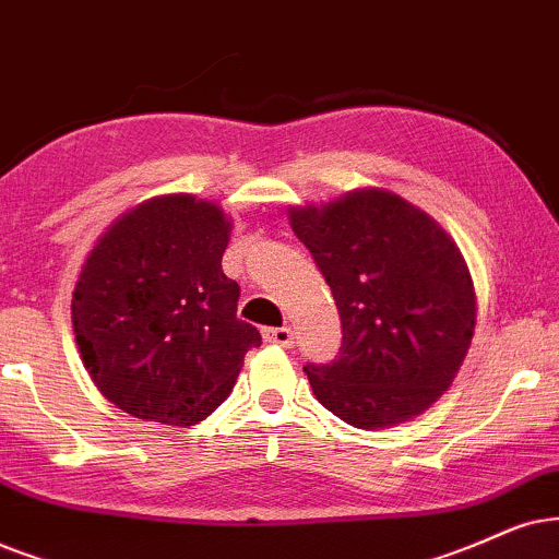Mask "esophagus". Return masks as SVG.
Here are the masks:
<instances>
[{
    "instance_id": "1",
    "label": "esophagus",
    "mask_w": 559,
    "mask_h": 559,
    "mask_svg": "<svg viewBox=\"0 0 559 559\" xmlns=\"http://www.w3.org/2000/svg\"><path fill=\"white\" fill-rule=\"evenodd\" d=\"M263 335H265L267 343L281 345V348H292V345H294V332L288 328H267Z\"/></svg>"
}]
</instances>
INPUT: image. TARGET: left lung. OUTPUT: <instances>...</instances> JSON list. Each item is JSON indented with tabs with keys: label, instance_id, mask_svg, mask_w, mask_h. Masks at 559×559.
<instances>
[{
	"label": "left lung",
	"instance_id": "1",
	"mask_svg": "<svg viewBox=\"0 0 559 559\" xmlns=\"http://www.w3.org/2000/svg\"><path fill=\"white\" fill-rule=\"evenodd\" d=\"M288 214L343 324L341 356L304 366L314 397L353 428L420 415L449 390L475 335V286L456 242L377 188Z\"/></svg>",
	"mask_w": 559,
	"mask_h": 559
}]
</instances>
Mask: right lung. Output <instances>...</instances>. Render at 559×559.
Here are the masks:
<instances>
[{"label":"right lung","instance_id":"add662e5","mask_svg":"<svg viewBox=\"0 0 559 559\" xmlns=\"http://www.w3.org/2000/svg\"><path fill=\"white\" fill-rule=\"evenodd\" d=\"M229 218L216 203L162 195L97 239L72 296L84 369L133 418L195 426L229 397L260 332L237 320L222 271Z\"/></svg>","mask_w":559,"mask_h":559}]
</instances>
